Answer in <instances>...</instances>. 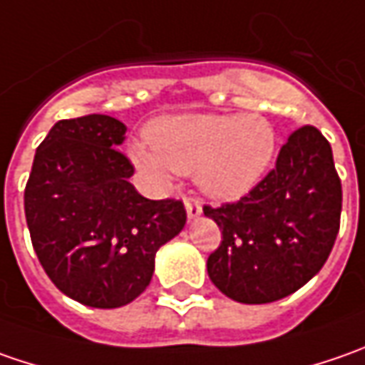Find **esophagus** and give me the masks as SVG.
Here are the masks:
<instances>
[{"label": "esophagus", "mask_w": 365, "mask_h": 365, "mask_svg": "<svg viewBox=\"0 0 365 365\" xmlns=\"http://www.w3.org/2000/svg\"><path fill=\"white\" fill-rule=\"evenodd\" d=\"M185 209H187L189 219H197L203 213V205H201V201H199V199H192V197H187V199H185Z\"/></svg>", "instance_id": "34e87169"}]
</instances>
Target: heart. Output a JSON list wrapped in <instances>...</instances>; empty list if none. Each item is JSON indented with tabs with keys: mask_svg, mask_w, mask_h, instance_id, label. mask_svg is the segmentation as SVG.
Listing matches in <instances>:
<instances>
[{
	"mask_svg": "<svg viewBox=\"0 0 365 365\" xmlns=\"http://www.w3.org/2000/svg\"><path fill=\"white\" fill-rule=\"evenodd\" d=\"M150 144H133V162L156 180L197 173L199 187L215 199H235L270 166L276 132L262 115H182L150 130Z\"/></svg>",
	"mask_w": 365,
	"mask_h": 365,
	"instance_id": "b5f03b06",
	"label": "heart"
}]
</instances>
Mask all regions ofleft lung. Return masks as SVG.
<instances>
[{
    "mask_svg": "<svg viewBox=\"0 0 365 365\" xmlns=\"http://www.w3.org/2000/svg\"><path fill=\"white\" fill-rule=\"evenodd\" d=\"M203 211L221 230V244L207 259L211 282L245 304L284 299L323 268L339 233L341 180L331 144L302 125L247 195Z\"/></svg>",
    "mask_w": 365,
    "mask_h": 365,
    "instance_id": "left-lung-1",
    "label": "left lung"
}]
</instances>
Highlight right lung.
Wrapping results in <instances>:
<instances>
[{
    "label": "right lung",
    "instance_id": "1",
    "mask_svg": "<svg viewBox=\"0 0 365 365\" xmlns=\"http://www.w3.org/2000/svg\"><path fill=\"white\" fill-rule=\"evenodd\" d=\"M125 125L93 113L61 120L36 148L24 190L34 252L54 287L81 304L118 309L152 280L154 256L187 223L182 201L133 189L118 148Z\"/></svg>",
    "mask_w": 365,
    "mask_h": 365
}]
</instances>
